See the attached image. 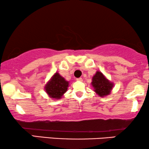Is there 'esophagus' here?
Returning <instances> with one entry per match:
<instances>
[{
  "mask_svg": "<svg viewBox=\"0 0 149 149\" xmlns=\"http://www.w3.org/2000/svg\"><path fill=\"white\" fill-rule=\"evenodd\" d=\"M77 81H83V79L82 78H78V79H77Z\"/></svg>",
  "mask_w": 149,
  "mask_h": 149,
  "instance_id": "34e87169",
  "label": "esophagus"
}]
</instances>
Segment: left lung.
Segmentation results:
<instances>
[{
	"label": "left lung",
	"mask_w": 149,
	"mask_h": 149,
	"mask_svg": "<svg viewBox=\"0 0 149 149\" xmlns=\"http://www.w3.org/2000/svg\"><path fill=\"white\" fill-rule=\"evenodd\" d=\"M91 85L94 89V91L99 96L104 97L109 95L114 86L113 83L109 79L100 71H97L92 78Z\"/></svg>",
	"instance_id": "8db88e82"
}]
</instances>
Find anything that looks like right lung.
<instances>
[{
    "mask_svg": "<svg viewBox=\"0 0 149 149\" xmlns=\"http://www.w3.org/2000/svg\"><path fill=\"white\" fill-rule=\"evenodd\" d=\"M68 85V81H67L58 72H56L47 83L45 89L50 97L59 100L62 97L64 93L66 92Z\"/></svg>",
    "mask_w": 149,
    "mask_h": 149,
    "instance_id": "add662e5",
    "label": "right lung"
}]
</instances>
